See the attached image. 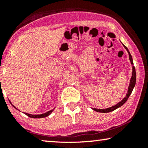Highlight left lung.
Listing matches in <instances>:
<instances>
[{
    "instance_id": "left-lung-1",
    "label": "left lung",
    "mask_w": 148,
    "mask_h": 148,
    "mask_svg": "<svg viewBox=\"0 0 148 148\" xmlns=\"http://www.w3.org/2000/svg\"><path fill=\"white\" fill-rule=\"evenodd\" d=\"M121 43L123 44V45L124 47L125 48V49L126 51H127V52L128 53V55H129V60H130L131 64H132V76H131V78H130V84H129V86H128V91L127 93H126V95L125 97L123 98V99H122L120 102L118 103L116 105H114V106H112L111 107H109V108H107V109H95V108H92V109L93 111H95L96 112H103V113H105V112H111V111H113L114 110L118 109V108L121 107L122 105H123L126 102V101L128 100L129 96L130 95L131 93H132V91L133 90L135 86V84H136V70H135V67L134 66V63H133V60H132V56H131V54L130 53V51L128 49V48L126 47L124 45L123 43L121 42Z\"/></svg>"
}]
</instances>
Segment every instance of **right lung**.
Instances as JSON below:
<instances>
[{"label": "right lung", "mask_w": 148, "mask_h": 148, "mask_svg": "<svg viewBox=\"0 0 148 148\" xmlns=\"http://www.w3.org/2000/svg\"><path fill=\"white\" fill-rule=\"evenodd\" d=\"M10 101V104H11L12 105V106H13L16 109H18L17 108H16V107L14 106V105H12V103L10 102V101ZM54 109H52V110H51V111H47V112H45V113L41 114H32L27 113V112H23V113H24L25 114H26V115H27V116L30 117V118H34V119H40V118H45V117H47V116H48L49 115H50V114H51V113H52L53 111H54ZM18 111H20V110H18Z\"/></svg>", "instance_id": "obj_1"}]
</instances>
